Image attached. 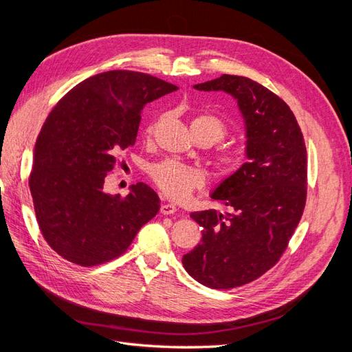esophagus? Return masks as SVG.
<instances>
[{
	"label": "esophagus",
	"instance_id": "esophagus-1",
	"mask_svg": "<svg viewBox=\"0 0 352 352\" xmlns=\"http://www.w3.org/2000/svg\"><path fill=\"white\" fill-rule=\"evenodd\" d=\"M176 206L173 204H162V207H160V212L164 216H168V214H175L176 212Z\"/></svg>",
	"mask_w": 352,
	"mask_h": 352
}]
</instances>
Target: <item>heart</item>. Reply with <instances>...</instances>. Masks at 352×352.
<instances>
[{
	"instance_id": "1",
	"label": "heart",
	"mask_w": 352,
	"mask_h": 352,
	"mask_svg": "<svg viewBox=\"0 0 352 352\" xmlns=\"http://www.w3.org/2000/svg\"><path fill=\"white\" fill-rule=\"evenodd\" d=\"M155 122L146 127V133L154 132ZM194 138H204L210 145L221 142L229 135L230 127L221 117L212 113L195 114L190 120ZM247 163V150L241 145H226L212 157V168L219 180H228L238 175ZM150 177L162 192L173 201H185L194 190L202 188L206 176L201 170L175 160L157 163L150 167Z\"/></svg>"
}]
</instances>
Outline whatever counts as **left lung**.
I'll use <instances>...</instances> for the list:
<instances>
[{
    "instance_id": "1",
    "label": "left lung",
    "mask_w": 352,
    "mask_h": 352,
    "mask_svg": "<svg viewBox=\"0 0 352 352\" xmlns=\"http://www.w3.org/2000/svg\"><path fill=\"white\" fill-rule=\"evenodd\" d=\"M194 88L230 94L247 124L248 162L211 195L230 211L190 214L202 239L182 260L199 283L232 289L258 279L286 251L307 201V148L289 105L258 82L223 74Z\"/></svg>"
}]
</instances>
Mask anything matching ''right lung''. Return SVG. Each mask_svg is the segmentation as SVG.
<instances>
[{
    "mask_svg": "<svg viewBox=\"0 0 352 352\" xmlns=\"http://www.w3.org/2000/svg\"><path fill=\"white\" fill-rule=\"evenodd\" d=\"M176 89L148 73L111 70L78 83L51 110L29 188L42 236L60 257L82 267L109 263L157 214L160 199L148 185L122 197L105 192L104 180L135 144L145 104Z\"/></svg>",
    "mask_w": 352,
    "mask_h": 352,
    "instance_id": "right-lung-1",
    "label": "right lung"
}]
</instances>
